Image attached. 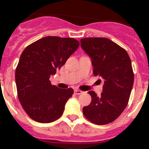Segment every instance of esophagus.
I'll return each mask as SVG.
<instances>
[{
	"label": "esophagus",
	"mask_w": 149,
	"mask_h": 149,
	"mask_svg": "<svg viewBox=\"0 0 149 149\" xmlns=\"http://www.w3.org/2000/svg\"><path fill=\"white\" fill-rule=\"evenodd\" d=\"M74 94L75 95H81L83 93V91L79 90V89H74Z\"/></svg>",
	"instance_id": "1"
}]
</instances>
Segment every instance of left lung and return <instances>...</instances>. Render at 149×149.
<instances>
[{
	"label": "left lung",
	"mask_w": 149,
	"mask_h": 149,
	"mask_svg": "<svg viewBox=\"0 0 149 149\" xmlns=\"http://www.w3.org/2000/svg\"><path fill=\"white\" fill-rule=\"evenodd\" d=\"M81 48L90 57L93 74L104 81L103 93L89 91L90 104L83 108L86 119L96 125L113 122L127 107L134 84V72L127 51L107 38L81 39Z\"/></svg>",
	"instance_id": "8db88e82"
}]
</instances>
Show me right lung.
<instances>
[{
    "instance_id": "obj_1",
    "label": "right lung",
    "mask_w": 149,
    "mask_h": 149,
    "mask_svg": "<svg viewBox=\"0 0 149 149\" xmlns=\"http://www.w3.org/2000/svg\"><path fill=\"white\" fill-rule=\"evenodd\" d=\"M79 45L73 38L45 36L22 52L15 70L18 97L24 111L36 122L49 123L63 113L74 90L52 86L49 78L65 64Z\"/></svg>"
}]
</instances>
